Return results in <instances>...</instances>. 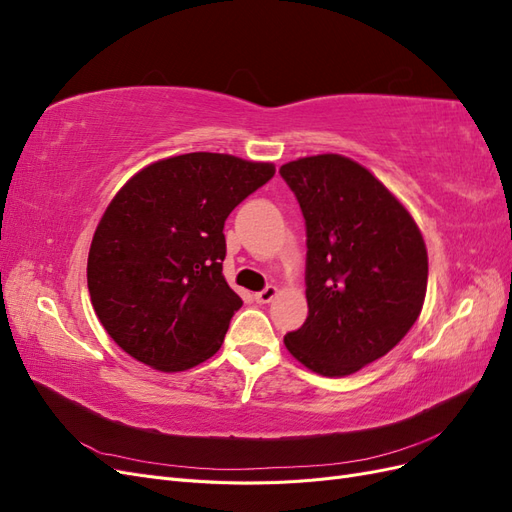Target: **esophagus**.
<instances>
[{
    "instance_id": "esophagus-1",
    "label": "esophagus",
    "mask_w": 512,
    "mask_h": 512,
    "mask_svg": "<svg viewBox=\"0 0 512 512\" xmlns=\"http://www.w3.org/2000/svg\"><path fill=\"white\" fill-rule=\"evenodd\" d=\"M277 292H280V290H277L275 286H267L265 290L256 292V294H254V299H256L258 303H271V301L277 297Z\"/></svg>"
}]
</instances>
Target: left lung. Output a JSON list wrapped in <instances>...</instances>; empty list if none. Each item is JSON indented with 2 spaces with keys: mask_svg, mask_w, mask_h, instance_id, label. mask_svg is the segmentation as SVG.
Here are the masks:
<instances>
[{
  "mask_svg": "<svg viewBox=\"0 0 512 512\" xmlns=\"http://www.w3.org/2000/svg\"><path fill=\"white\" fill-rule=\"evenodd\" d=\"M307 226V307L288 352L314 374L344 378L393 350L421 316L427 247L406 205L339 153L280 168Z\"/></svg>",
  "mask_w": 512,
  "mask_h": 512,
  "instance_id": "left-lung-1",
  "label": "left lung"
}]
</instances>
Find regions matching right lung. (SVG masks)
Segmentation results:
<instances>
[{
  "mask_svg": "<svg viewBox=\"0 0 512 512\" xmlns=\"http://www.w3.org/2000/svg\"><path fill=\"white\" fill-rule=\"evenodd\" d=\"M273 175L271 162L194 151L123 183L87 258L91 305L123 352L177 374L220 350L243 305L222 273L224 222Z\"/></svg>",
  "mask_w": 512,
  "mask_h": 512,
  "instance_id": "1",
  "label": "right lung"
}]
</instances>
